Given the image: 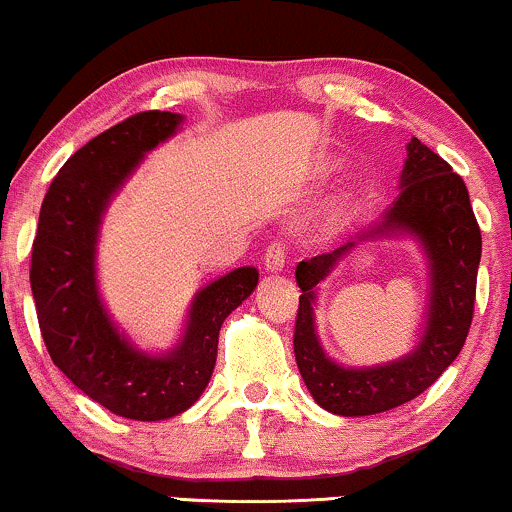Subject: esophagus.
I'll list each match as a JSON object with an SVG mask.
<instances>
[{
	"label": "esophagus",
	"instance_id": "1",
	"mask_svg": "<svg viewBox=\"0 0 512 512\" xmlns=\"http://www.w3.org/2000/svg\"><path fill=\"white\" fill-rule=\"evenodd\" d=\"M287 263V251L280 242H273L263 254V266H266L268 273H280Z\"/></svg>",
	"mask_w": 512,
	"mask_h": 512
}]
</instances>
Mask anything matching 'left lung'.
Listing matches in <instances>:
<instances>
[{"instance_id": "obj_1", "label": "left lung", "mask_w": 512, "mask_h": 512, "mask_svg": "<svg viewBox=\"0 0 512 512\" xmlns=\"http://www.w3.org/2000/svg\"><path fill=\"white\" fill-rule=\"evenodd\" d=\"M399 197L380 223L356 239L301 261V287L294 327V356L318 406L344 418L375 415L408 403L439 380L456 361L475 311L482 235L463 178L418 137L408 142ZM377 236H413L421 244L431 275V304L421 342L406 357L372 369H346L326 356L314 332L312 306L317 285L361 241Z\"/></svg>"}]
</instances>
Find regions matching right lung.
I'll return each mask as SVG.
<instances>
[{
  "mask_svg": "<svg viewBox=\"0 0 512 512\" xmlns=\"http://www.w3.org/2000/svg\"><path fill=\"white\" fill-rule=\"evenodd\" d=\"M182 121L170 111L135 113L75 151L44 194L30 263L37 323L56 368L111 413L142 422L185 413L204 394L220 325L258 285V270L244 266L199 289L180 342L163 353L137 346L104 306L97 244L106 208Z\"/></svg>",
  "mask_w": 512,
  "mask_h": 512,
  "instance_id": "add662e5",
  "label": "right lung"
}]
</instances>
